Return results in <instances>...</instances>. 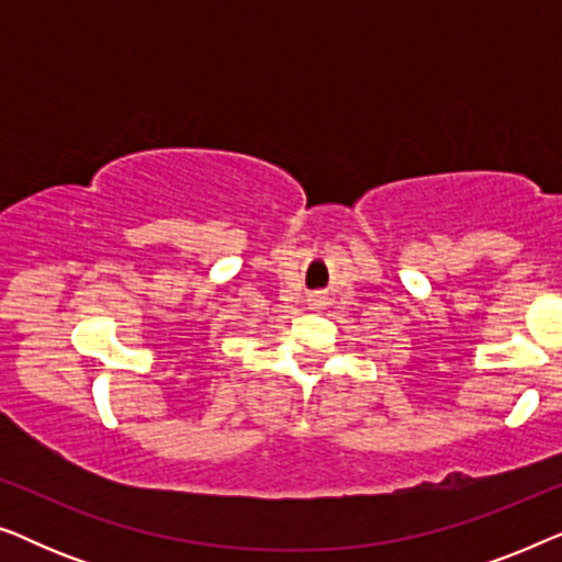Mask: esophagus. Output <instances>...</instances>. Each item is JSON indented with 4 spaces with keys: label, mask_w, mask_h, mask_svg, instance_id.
I'll list each match as a JSON object with an SVG mask.
<instances>
[{
    "label": "esophagus",
    "mask_w": 562,
    "mask_h": 562,
    "mask_svg": "<svg viewBox=\"0 0 562 562\" xmlns=\"http://www.w3.org/2000/svg\"><path fill=\"white\" fill-rule=\"evenodd\" d=\"M312 302H314V304H317V306H322V296H314V299H312Z\"/></svg>",
    "instance_id": "34e87169"
}]
</instances>
